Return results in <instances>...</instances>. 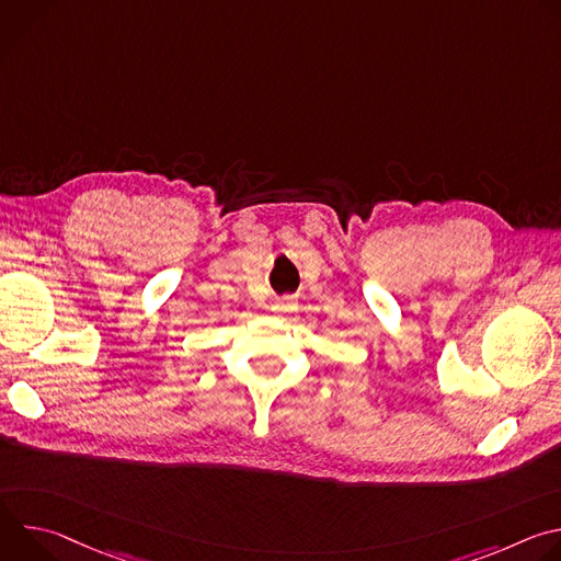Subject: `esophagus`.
I'll use <instances>...</instances> for the list:
<instances>
[{
  "instance_id": "1",
  "label": "esophagus",
  "mask_w": 561,
  "mask_h": 561,
  "mask_svg": "<svg viewBox=\"0 0 561 561\" xmlns=\"http://www.w3.org/2000/svg\"><path fill=\"white\" fill-rule=\"evenodd\" d=\"M295 308V297L293 295H282L273 301V310L279 312V314H286V312H293Z\"/></svg>"
}]
</instances>
